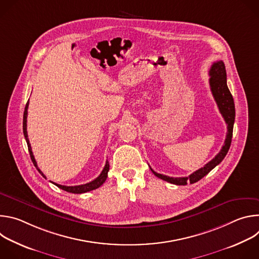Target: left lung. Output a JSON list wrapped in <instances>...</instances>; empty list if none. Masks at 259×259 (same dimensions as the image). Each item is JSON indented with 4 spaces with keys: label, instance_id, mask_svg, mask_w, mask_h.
Instances as JSON below:
<instances>
[{
    "label": "left lung",
    "instance_id": "left-lung-1",
    "mask_svg": "<svg viewBox=\"0 0 259 259\" xmlns=\"http://www.w3.org/2000/svg\"><path fill=\"white\" fill-rule=\"evenodd\" d=\"M209 84H210V89L212 92V95L217 103V106L219 108L220 114L223 115L227 125H228V133H227V138L225 140V144L223 146V149L220 150V152L209 162L207 163L204 167L200 168L199 170L195 171L188 177H170L166 176L160 173L155 172L151 167L152 172L159 178L176 184V186H186L189 182L195 183L202 179L205 175H207L213 168H215L221 161L225 159L227 156L230 146L232 143V137H233V129H234V123H235V102L233 95L231 94L228 84H227V71H226V66L223 60H219L214 62L209 70Z\"/></svg>",
    "mask_w": 259,
    "mask_h": 259
}]
</instances>
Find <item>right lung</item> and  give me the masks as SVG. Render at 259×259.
I'll use <instances>...</instances> for the list:
<instances>
[{"instance_id": "right-lung-1", "label": "right lung", "mask_w": 259, "mask_h": 259, "mask_svg": "<svg viewBox=\"0 0 259 259\" xmlns=\"http://www.w3.org/2000/svg\"><path fill=\"white\" fill-rule=\"evenodd\" d=\"M27 108H28V101L26 102L25 104V108H24V113H23V134H24V137H25V140H26V143H27V147H28V152H29V156H30V159L34 165V167L36 168V170H38L40 172V174L46 178V176L43 174V172L39 169L38 165H36V162L34 160V157H33V154H32V151H31V146H30V143H29V140H28V137H27V131H26V118H27ZM109 170V163L106 161L105 163V166L102 170V172L100 173V175L95 178L94 180H92L91 182H88L86 184H81V186H75V187H66V186H61V184H57L55 182H52L54 183L56 187H58L59 189L65 191V192H68V193H72V194H83V193H87V192H90V191H93L97 188H99L100 186H102V184L104 183V181L106 180L107 178V172Z\"/></svg>"}]
</instances>
